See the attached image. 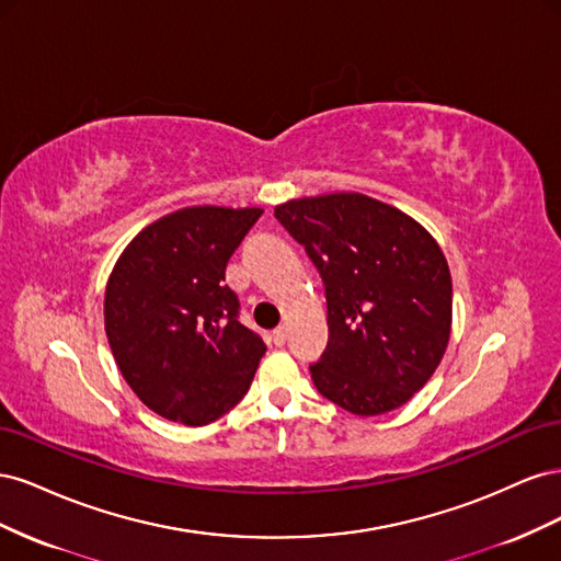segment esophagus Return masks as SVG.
Here are the masks:
<instances>
[{"label": "esophagus", "instance_id": "1", "mask_svg": "<svg viewBox=\"0 0 561 561\" xmlns=\"http://www.w3.org/2000/svg\"><path fill=\"white\" fill-rule=\"evenodd\" d=\"M271 339H274V344H276V346H283V344L287 342V330H285V328H278V330L274 332V336H271Z\"/></svg>", "mask_w": 561, "mask_h": 561}]
</instances>
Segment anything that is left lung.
<instances>
[{
  "mask_svg": "<svg viewBox=\"0 0 561 561\" xmlns=\"http://www.w3.org/2000/svg\"><path fill=\"white\" fill-rule=\"evenodd\" d=\"M325 285L330 339L311 379L358 416L398 410L443 360L451 276L443 250L410 215L365 194L276 206Z\"/></svg>",
  "mask_w": 561,
  "mask_h": 561,
  "instance_id": "1",
  "label": "left lung"
}]
</instances>
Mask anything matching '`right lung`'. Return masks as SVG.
Returning <instances> with one entry per match:
<instances>
[{"instance_id": "1", "label": "right lung", "mask_w": 561, "mask_h": 561, "mask_svg": "<svg viewBox=\"0 0 561 561\" xmlns=\"http://www.w3.org/2000/svg\"><path fill=\"white\" fill-rule=\"evenodd\" d=\"M262 213L182 208L135 236L112 271V355L135 396L168 421L206 426L248 393L266 346L239 320L225 268Z\"/></svg>"}]
</instances>
